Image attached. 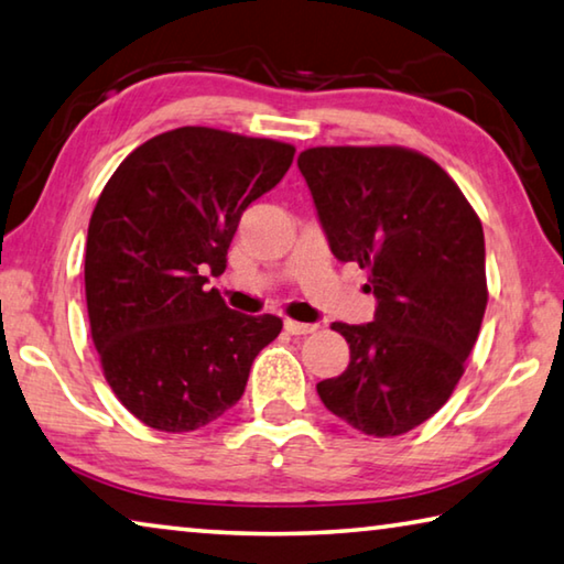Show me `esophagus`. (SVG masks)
<instances>
[{
	"label": "esophagus",
	"instance_id": "34e87169",
	"mask_svg": "<svg viewBox=\"0 0 564 564\" xmlns=\"http://www.w3.org/2000/svg\"><path fill=\"white\" fill-rule=\"evenodd\" d=\"M284 329H288L290 335H310V332L317 329V325H307V322H297V319H284Z\"/></svg>",
	"mask_w": 564,
	"mask_h": 564
}]
</instances>
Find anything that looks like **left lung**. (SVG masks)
Segmentation results:
<instances>
[{
    "instance_id": "obj_1",
    "label": "left lung",
    "mask_w": 564,
    "mask_h": 564,
    "mask_svg": "<svg viewBox=\"0 0 564 564\" xmlns=\"http://www.w3.org/2000/svg\"><path fill=\"white\" fill-rule=\"evenodd\" d=\"M297 167L339 262L369 270L375 322H332L343 375L317 384L339 420L404 435L449 400L487 307L482 221L455 180L404 147H312Z\"/></svg>"
}]
</instances>
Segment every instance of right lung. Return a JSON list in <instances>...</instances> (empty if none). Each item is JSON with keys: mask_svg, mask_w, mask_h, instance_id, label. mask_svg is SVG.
I'll list each match as a JSON object with an SVG mask.
<instances>
[{"mask_svg": "<svg viewBox=\"0 0 564 564\" xmlns=\"http://www.w3.org/2000/svg\"><path fill=\"white\" fill-rule=\"evenodd\" d=\"M294 147L212 127L156 134L119 164L91 212L85 292L91 343L117 400L160 432L235 408L274 315L229 310L221 274L239 217L290 170Z\"/></svg>", "mask_w": 564, "mask_h": 564, "instance_id": "1", "label": "right lung"}]
</instances>
